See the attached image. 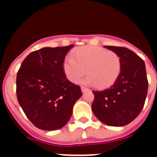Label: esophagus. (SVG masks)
Instances as JSON below:
<instances>
[{
    "mask_svg": "<svg viewBox=\"0 0 157 157\" xmlns=\"http://www.w3.org/2000/svg\"><path fill=\"white\" fill-rule=\"evenodd\" d=\"M81 90H82V93H85V92H86V91L89 90V89L86 88V87H85V86H82Z\"/></svg>",
    "mask_w": 157,
    "mask_h": 157,
    "instance_id": "34e87169",
    "label": "esophagus"
}]
</instances>
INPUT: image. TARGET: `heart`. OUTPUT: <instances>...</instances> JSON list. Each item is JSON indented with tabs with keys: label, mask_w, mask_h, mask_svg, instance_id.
I'll list each match as a JSON object with an SVG mask.
<instances>
[{
	"label": "heart",
	"mask_w": 157,
	"mask_h": 157,
	"mask_svg": "<svg viewBox=\"0 0 157 157\" xmlns=\"http://www.w3.org/2000/svg\"><path fill=\"white\" fill-rule=\"evenodd\" d=\"M63 71L73 83H78L86 73L84 80L86 84H95V86L105 89L114 84L122 70L120 55L113 51L98 46H82L78 48L64 59Z\"/></svg>",
	"instance_id": "heart-1"
}]
</instances>
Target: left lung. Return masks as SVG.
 Returning a JSON list of instances; mask_svg holds the SVG:
<instances>
[{
  "instance_id": "1",
  "label": "left lung",
  "mask_w": 157,
  "mask_h": 157,
  "mask_svg": "<svg viewBox=\"0 0 157 157\" xmlns=\"http://www.w3.org/2000/svg\"><path fill=\"white\" fill-rule=\"evenodd\" d=\"M105 47L120 55L122 70L110 88L93 91L92 110L106 125L122 127L131 123L145 105L149 86L145 62L125 47Z\"/></svg>"
}]
</instances>
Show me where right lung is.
Segmentation results:
<instances>
[{
	"label": "right lung",
	"instance_id": "1",
	"mask_svg": "<svg viewBox=\"0 0 157 157\" xmlns=\"http://www.w3.org/2000/svg\"><path fill=\"white\" fill-rule=\"evenodd\" d=\"M73 46L47 47L30 52L17 72L18 102L29 120L41 130L64 127L82 95L79 86L67 78L63 68Z\"/></svg>",
	"mask_w": 157,
	"mask_h": 157
}]
</instances>
